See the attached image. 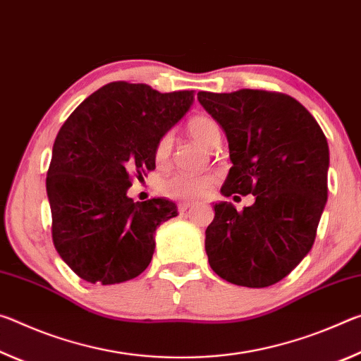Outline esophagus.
<instances>
[{
  "mask_svg": "<svg viewBox=\"0 0 361 361\" xmlns=\"http://www.w3.org/2000/svg\"><path fill=\"white\" fill-rule=\"evenodd\" d=\"M192 208V203H179L177 204V211H179V214H185V212Z\"/></svg>",
  "mask_w": 361,
  "mask_h": 361,
  "instance_id": "1",
  "label": "esophagus"
}]
</instances>
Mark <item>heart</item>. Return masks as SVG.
Returning a JSON list of instances; mask_svg holds the SVG:
<instances>
[{
	"mask_svg": "<svg viewBox=\"0 0 361 361\" xmlns=\"http://www.w3.org/2000/svg\"><path fill=\"white\" fill-rule=\"evenodd\" d=\"M187 131L195 140L206 149H216L221 144V128L211 116L200 115L192 118L187 125ZM173 150V135L163 134L155 145V161L164 164ZM216 184L214 174H174L163 182V192L176 200H198L208 195Z\"/></svg>",
	"mask_w": 361,
	"mask_h": 361,
	"instance_id": "obj_1",
	"label": "heart"
}]
</instances>
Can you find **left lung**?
<instances>
[{"label":"left lung","mask_w":361,"mask_h":361,"mask_svg":"<svg viewBox=\"0 0 361 361\" xmlns=\"http://www.w3.org/2000/svg\"><path fill=\"white\" fill-rule=\"evenodd\" d=\"M198 100L228 140L233 166L222 195L256 197L243 211L228 202L214 204L204 240L211 269L238 286L275 285L315 241L328 200L326 137L310 111L286 94L202 91Z\"/></svg>","instance_id":"8db88e82"}]
</instances>
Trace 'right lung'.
<instances>
[{"label":"right lung","mask_w":361,"mask_h":361,"mask_svg":"<svg viewBox=\"0 0 361 361\" xmlns=\"http://www.w3.org/2000/svg\"><path fill=\"white\" fill-rule=\"evenodd\" d=\"M193 91L109 82L75 109L59 131L46 177L52 241L80 279L115 285L140 275L157 228L177 216L164 198L134 202L133 177L155 169V145L184 116Z\"/></svg>","instance_id":"add662e5"}]
</instances>
